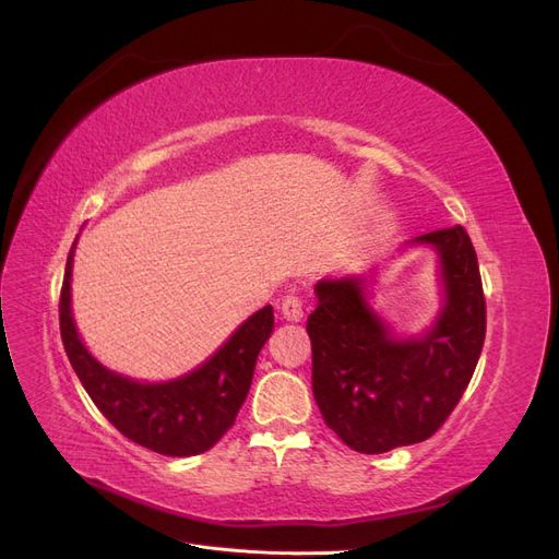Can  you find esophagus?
I'll return each instance as SVG.
<instances>
[{"label": "esophagus", "instance_id": "1", "mask_svg": "<svg viewBox=\"0 0 559 559\" xmlns=\"http://www.w3.org/2000/svg\"><path fill=\"white\" fill-rule=\"evenodd\" d=\"M280 314L284 321H300L302 319V300L298 296H286L280 306Z\"/></svg>", "mask_w": 559, "mask_h": 559}]
</instances>
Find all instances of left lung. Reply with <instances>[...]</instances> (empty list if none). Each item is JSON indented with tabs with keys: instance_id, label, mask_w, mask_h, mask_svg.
Masks as SVG:
<instances>
[{
	"instance_id": "1",
	"label": "left lung",
	"mask_w": 559,
	"mask_h": 559,
	"mask_svg": "<svg viewBox=\"0 0 559 559\" xmlns=\"http://www.w3.org/2000/svg\"><path fill=\"white\" fill-rule=\"evenodd\" d=\"M437 253L442 302L421 334H401L374 308L372 286L405 248ZM308 317L312 394L345 445L364 454L421 443L460 403L485 341V298L476 249L462 226L403 242L364 273L314 284Z\"/></svg>"
}]
</instances>
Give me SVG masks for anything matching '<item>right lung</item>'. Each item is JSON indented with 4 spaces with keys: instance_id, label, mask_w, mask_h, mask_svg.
<instances>
[{
    "instance_id": "obj_1",
    "label": "right lung",
    "mask_w": 559,
    "mask_h": 559,
    "mask_svg": "<svg viewBox=\"0 0 559 559\" xmlns=\"http://www.w3.org/2000/svg\"><path fill=\"white\" fill-rule=\"evenodd\" d=\"M67 257L60 294V333L74 373L93 403L130 441L167 456H193L216 445L249 394L261 347L275 329L273 306L247 317L212 357L173 380H134L99 364L83 345L72 314V267Z\"/></svg>"
}]
</instances>
